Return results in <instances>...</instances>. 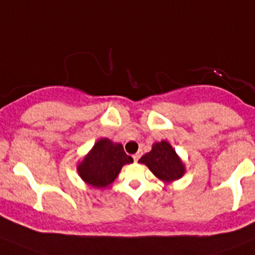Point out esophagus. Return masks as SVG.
<instances>
[{
  "instance_id": "1",
  "label": "esophagus",
  "mask_w": 255,
  "mask_h": 255,
  "mask_svg": "<svg viewBox=\"0 0 255 255\" xmlns=\"http://www.w3.org/2000/svg\"><path fill=\"white\" fill-rule=\"evenodd\" d=\"M140 155H142V150H139V152H137L134 155H133V159H134V162H138V159L140 158Z\"/></svg>"
}]
</instances>
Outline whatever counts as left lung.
I'll use <instances>...</instances> for the list:
<instances>
[{
    "instance_id": "1",
    "label": "left lung",
    "mask_w": 255,
    "mask_h": 255,
    "mask_svg": "<svg viewBox=\"0 0 255 255\" xmlns=\"http://www.w3.org/2000/svg\"><path fill=\"white\" fill-rule=\"evenodd\" d=\"M139 162L147 165L155 177L167 182L179 179L184 173V165L165 140L154 143L152 150L142 155Z\"/></svg>"
}]
</instances>
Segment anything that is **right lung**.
I'll list each match as a JSON object with an SVG mask.
<instances>
[{
    "mask_svg": "<svg viewBox=\"0 0 255 255\" xmlns=\"http://www.w3.org/2000/svg\"><path fill=\"white\" fill-rule=\"evenodd\" d=\"M132 162L133 158L126 154L121 143H113L107 138H102L81 163L78 173L92 187L103 188L117 178L123 165Z\"/></svg>",
    "mask_w": 255,
    "mask_h": 255,
    "instance_id": "add662e5",
    "label": "right lung"
}]
</instances>
